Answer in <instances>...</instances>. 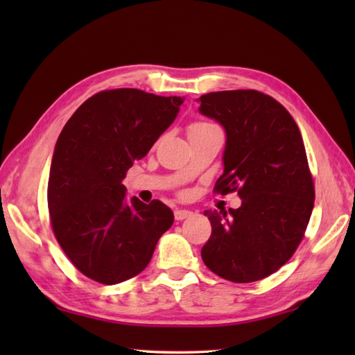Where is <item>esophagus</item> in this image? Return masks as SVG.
<instances>
[{
	"label": "esophagus",
	"mask_w": 355,
	"mask_h": 355,
	"mask_svg": "<svg viewBox=\"0 0 355 355\" xmlns=\"http://www.w3.org/2000/svg\"><path fill=\"white\" fill-rule=\"evenodd\" d=\"M192 215L191 210H184V209H177L175 212H173V216H175L177 221H183L186 218H189Z\"/></svg>",
	"instance_id": "esophagus-1"
}]
</instances>
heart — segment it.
<instances>
[{
	"label": "heart",
	"instance_id": "b5f03b06",
	"mask_svg": "<svg viewBox=\"0 0 355 355\" xmlns=\"http://www.w3.org/2000/svg\"><path fill=\"white\" fill-rule=\"evenodd\" d=\"M214 126L212 123H207V122H197V123H192L189 126V132H193V131H200V130H206V128H210Z\"/></svg>",
	"mask_w": 355,
	"mask_h": 355
}]
</instances>
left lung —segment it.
Returning <instances> with one entry per match:
<instances>
[{
	"label": "left lung",
	"mask_w": 355,
	"mask_h": 355,
	"mask_svg": "<svg viewBox=\"0 0 355 355\" xmlns=\"http://www.w3.org/2000/svg\"><path fill=\"white\" fill-rule=\"evenodd\" d=\"M200 112L225 131L224 172L215 191H238L241 207L206 210L212 235L201 248L209 270L232 282L270 276L304 238L314 184L299 128L281 103L256 89L201 96Z\"/></svg>",
	"instance_id": "8db88e82"
}]
</instances>
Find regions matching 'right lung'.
<instances>
[{"mask_svg":"<svg viewBox=\"0 0 355 355\" xmlns=\"http://www.w3.org/2000/svg\"><path fill=\"white\" fill-rule=\"evenodd\" d=\"M183 101L107 89L82 103L59 134L47 191L51 229L73 266L96 282L114 285L139 275L173 223L168 206L128 198L122 182Z\"/></svg>","mask_w":355,"mask_h":355,"instance_id":"right-lung-1","label":"right lung"}]
</instances>
